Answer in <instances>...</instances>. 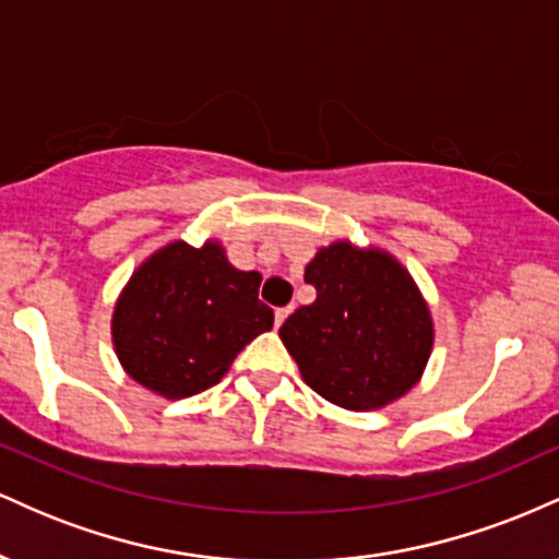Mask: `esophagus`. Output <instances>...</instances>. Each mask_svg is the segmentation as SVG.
Masks as SVG:
<instances>
[{"label": "esophagus", "instance_id": "obj_1", "mask_svg": "<svg viewBox=\"0 0 559 559\" xmlns=\"http://www.w3.org/2000/svg\"><path fill=\"white\" fill-rule=\"evenodd\" d=\"M292 310H294V307H284V310H275V329H281V325H284V320L292 316Z\"/></svg>", "mask_w": 559, "mask_h": 559}]
</instances>
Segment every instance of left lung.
Listing matches in <instances>:
<instances>
[{
	"label": "left lung",
	"instance_id": "left-lung-1",
	"mask_svg": "<svg viewBox=\"0 0 559 559\" xmlns=\"http://www.w3.org/2000/svg\"><path fill=\"white\" fill-rule=\"evenodd\" d=\"M316 286L278 336L312 391L336 407L370 413L402 400L433 352L431 307L386 249L336 239L307 262Z\"/></svg>",
	"mask_w": 559,
	"mask_h": 559
}]
</instances>
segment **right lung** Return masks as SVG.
Returning a JSON list of instances; mask_svg holds the SVG:
<instances>
[{
	"mask_svg": "<svg viewBox=\"0 0 559 559\" xmlns=\"http://www.w3.org/2000/svg\"><path fill=\"white\" fill-rule=\"evenodd\" d=\"M260 281L258 271L230 265L217 239L155 249L112 307V346L128 378L163 400L215 386L243 346L273 329Z\"/></svg>",
	"mask_w": 559,
	"mask_h": 559,
	"instance_id": "1",
	"label": "right lung"
}]
</instances>
